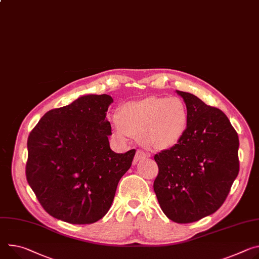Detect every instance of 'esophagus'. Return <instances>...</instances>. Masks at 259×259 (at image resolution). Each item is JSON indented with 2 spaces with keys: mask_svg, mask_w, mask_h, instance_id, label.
<instances>
[{
  "mask_svg": "<svg viewBox=\"0 0 259 259\" xmlns=\"http://www.w3.org/2000/svg\"><path fill=\"white\" fill-rule=\"evenodd\" d=\"M147 157H150V155L146 154V152H144L143 150H137L136 153H135L134 159H133V163H137L138 161L143 160V159H146Z\"/></svg>",
  "mask_w": 259,
  "mask_h": 259,
  "instance_id": "obj_1",
  "label": "esophagus"
}]
</instances>
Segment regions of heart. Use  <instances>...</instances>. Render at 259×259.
<instances>
[{
    "instance_id": "heart-1",
    "label": "heart",
    "mask_w": 259,
    "mask_h": 259,
    "mask_svg": "<svg viewBox=\"0 0 259 259\" xmlns=\"http://www.w3.org/2000/svg\"><path fill=\"white\" fill-rule=\"evenodd\" d=\"M189 113L178 97L151 96L128 102L119 108V115L110 119L114 135L122 142L139 135L151 149L164 150L175 146L183 137Z\"/></svg>"
}]
</instances>
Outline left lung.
<instances>
[{
	"instance_id": "8db88e82",
	"label": "left lung",
	"mask_w": 259,
	"mask_h": 259,
	"mask_svg": "<svg viewBox=\"0 0 259 259\" xmlns=\"http://www.w3.org/2000/svg\"><path fill=\"white\" fill-rule=\"evenodd\" d=\"M177 93L189 119L180 142L154 156V191L163 213L184 224L215 213L225 201L240 170L239 136L222 110Z\"/></svg>"
}]
</instances>
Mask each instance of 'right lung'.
I'll list each match as a JSON object with an SVG mask.
<instances>
[{"label":"right lung","instance_id":"1","mask_svg":"<svg viewBox=\"0 0 259 259\" xmlns=\"http://www.w3.org/2000/svg\"><path fill=\"white\" fill-rule=\"evenodd\" d=\"M108 95L82 96L46 112L28 138L26 176L48 213L71 224H92L108 211L135 150L116 154L106 111Z\"/></svg>","mask_w":259,"mask_h":259}]
</instances>
